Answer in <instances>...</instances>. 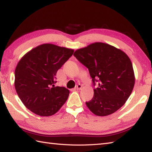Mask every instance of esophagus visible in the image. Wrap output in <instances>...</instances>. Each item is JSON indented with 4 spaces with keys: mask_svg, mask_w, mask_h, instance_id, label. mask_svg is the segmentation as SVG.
I'll use <instances>...</instances> for the list:
<instances>
[{
    "mask_svg": "<svg viewBox=\"0 0 152 152\" xmlns=\"http://www.w3.org/2000/svg\"><path fill=\"white\" fill-rule=\"evenodd\" d=\"M82 88V86L81 84H78V85H77V86H76V89H77L80 90V89H81Z\"/></svg>",
    "mask_w": 152,
    "mask_h": 152,
    "instance_id": "1",
    "label": "esophagus"
}]
</instances>
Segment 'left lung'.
I'll list each match as a JSON object with an SVG mask.
<instances>
[{
    "label": "left lung",
    "mask_w": 152,
    "mask_h": 152,
    "mask_svg": "<svg viewBox=\"0 0 152 152\" xmlns=\"http://www.w3.org/2000/svg\"><path fill=\"white\" fill-rule=\"evenodd\" d=\"M74 56L89 70L94 95L88 108L98 116L114 113L127 101L133 91L135 77L131 59L124 51L111 45L95 42L75 51ZM98 79L99 80H96Z\"/></svg>",
    "instance_id": "obj_1"
}]
</instances>
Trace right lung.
Returning <instances> with one entry per match:
<instances>
[{"mask_svg":"<svg viewBox=\"0 0 152 152\" xmlns=\"http://www.w3.org/2000/svg\"><path fill=\"white\" fill-rule=\"evenodd\" d=\"M74 50L44 44L25 54L15 70L14 86L19 99L35 114L50 116L65 103L69 90L55 86L57 70Z\"/></svg>","mask_w":152,"mask_h":152,"instance_id":"add662e5","label":"right lung"}]
</instances>
